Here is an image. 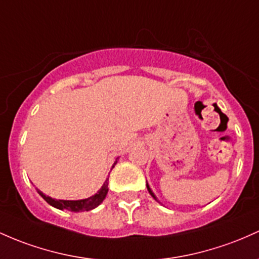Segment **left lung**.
Masks as SVG:
<instances>
[{"label": "left lung", "instance_id": "obj_1", "mask_svg": "<svg viewBox=\"0 0 259 259\" xmlns=\"http://www.w3.org/2000/svg\"><path fill=\"white\" fill-rule=\"evenodd\" d=\"M146 187H147V190H149V193H150V194L152 195V198H153V199H156V200H157V198H156V195L153 194V193H152V190H151V188H150V186H149V184H146ZM157 201H158V200H157Z\"/></svg>", "mask_w": 259, "mask_h": 259}]
</instances>
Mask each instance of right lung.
Returning a JSON list of instances; mask_svg holds the SVG:
<instances>
[{
    "label": "right lung",
    "instance_id": "1",
    "mask_svg": "<svg viewBox=\"0 0 259 259\" xmlns=\"http://www.w3.org/2000/svg\"><path fill=\"white\" fill-rule=\"evenodd\" d=\"M116 163V161L114 162V164ZM113 164V167H114ZM39 194L41 195L42 199H45L48 204H50L51 206L56 209L60 210H69V211H73V212H79V211H90V210L97 208L99 204L104 200L106 198L107 193H108V178L104 182V184L102 186V188L96 193L95 195L92 197L87 198V199H81V200H56V199H53L48 195H45L44 193H41L40 190H38Z\"/></svg>",
    "mask_w": 259,
    "mask_h": 259
}]
</instances>
